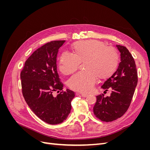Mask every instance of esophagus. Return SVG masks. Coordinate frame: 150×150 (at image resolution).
Masks as SVG:
<instances>
[{"instance_id": "34e87169", "label": "esophagus", "mask_w": 150, "mask_h": 150, "mask_svg": "<svg viewBox=\"0 0 150 150\" xmlns=\"http://www.w3.org/2000/svg\"><path fill=\"white\" fill-rule=\"evenodd\" d=\"M77 94L78 95H79V94H80L81 96H83V98H87L88 96V94H83V93H77Z\"/></svg>"}]
</instances>
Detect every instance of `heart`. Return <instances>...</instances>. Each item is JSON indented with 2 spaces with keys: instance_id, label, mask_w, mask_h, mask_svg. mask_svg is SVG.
Listing matches in <instances>:
<instances>
[{
  "instance_id": "heart-1",
  "label": "heart",
  "mask_w": 150,
  "mask_h": 150,
  "mask_svg": "<svg viewBox=\"0 0 150 150\" xmlns=\"http://www.w3.org/2000/svg\"><path fill=\"white\" fill-rule=\"evenodd\" d=\"M73 54L63 52L60 57L59 69L62 74H70L78 69L80 62H85L84 72L72 76L68 81L69 87L76 91L88 93L99 79L111 77L119 65V54L116 49L107 47L103 42L90 39L72 44Z\"/></svg>"
}]
</instances>
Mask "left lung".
<instances>
[{
  "label": "left lung",
  "instance_id": "left-lung-1",
  "mask_svg": "<svg viewBox=\"0 0 150 150\" xmlns=\"http://www.w3.org/2000/svg\"><path fill=\"white\" fill-rule=\"evenodd\" d=\"M121 62L116 72L108 78L101 88L111 90L110 96H96L93 112L97 118L111 122L120 118L128 110L138 83V73L134 59L126 47L116 45Z\"/></svg>",
  "mask_w": 150,
  "mask_h": 150
}]
</instances>
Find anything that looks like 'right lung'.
Masks as SVG:
<instances>
[{"mask_svg":"<svg viewBox=\"0 0 150 150\" xmlns=\"http://www.w3.org/2000/svg\"><path fill=\"white\" fill-rule=\"evenodd\" d=\"M64 42L54 40L38 49L25 61L21 73L22 94L27 104L36 116L50 125L66 120L75 96L69 89L53 96L54 91L63 89L57 72L56 57Z\"/></svg>","mask_w":150,"mask_h":150,"instance_id":"right-lung-1","label":"right lung"}]
</instances>
